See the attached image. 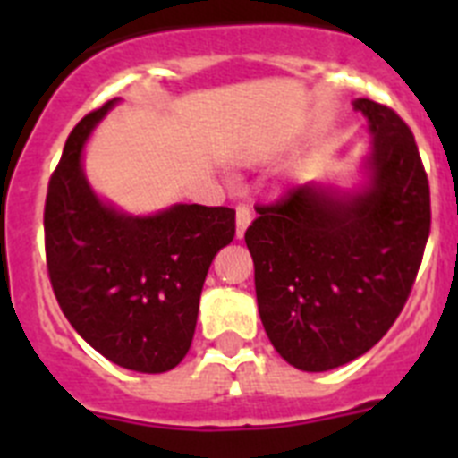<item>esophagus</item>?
Instances as JSON below:
<instances>
[{
  "label": "esophagus",
  "mask_w": 458,
  "mask_h": 458,
  "mask_svg": "<svg viewBox=\"0 0 458 458\" xmlns=\"http://www.w3.org/2000/svg\"><path fill=\"white\" fill-rule=\"evenodd\" d=\"M250 222H252V213H250L248 206H236V238H242V233H245Z\"/></svg>",
  "instance_id": "esophagus-1"
}]
</instances>
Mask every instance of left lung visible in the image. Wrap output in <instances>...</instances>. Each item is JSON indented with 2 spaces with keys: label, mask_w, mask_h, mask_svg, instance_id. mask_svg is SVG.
Masks as SVG:
<instances>
[{
  "label": "left lung",
  "mask_w": 458,
  "mask_h": 458,
  "mask_svg": "<svg viewBox=\"0 0 458 458\" xmlns=\"http://www.w3.org/2000/svg\"><path fill=\"white\" fill-rule=\"evenodd\" d=\"M369 121L371 183L339 192L295 185L257 206L245 242L270 344L302 371L342 367L380 342L411 295L431 229V197L411 128L387 105Z\"/></svg>",
  "instance_id": "left-lung-1"
}]
</instances>
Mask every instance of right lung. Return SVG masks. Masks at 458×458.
I'll return each mask as SVG.
<instances>
[{"label": "right lung", "instance_id": "obj_1", "mask_svg": "<svg viewBox=\"0 0 458 458\" xmlns=\"http://www.w3.org/2000/svg\"><path fill=\"white\" fill-rule=\"evenodd\" d=\"M114 103L72 128L50 176L47 275L84 342L125 369L163 374L190 351L206 273L233 241L236 210L176 204L132 217L103 204L84 179L82 147Z\"/></svg>", "mask_w": 458, "mask_h": 458}]
</instances>
